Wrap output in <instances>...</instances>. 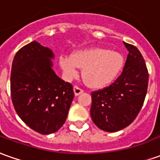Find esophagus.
Listing matches in <instances>:
<instances>
[{"mask_svg": "<svg viewBox=\"0 0 160 160\" xmlns=\"http://www.w3.org/2000/svg\"><path fill=\"white\" fill-rule=\"evenodd\" d=\"M73 92H74V94L77 96V95H79V94H80L81 93H83V89H81L80 88H79V87L75 86V87L73 88Z\"/></svg>", "mask_w": 160, "mask_h": 160, "instance_id": "obj_1", "label": "esophagus"}]
</instances>
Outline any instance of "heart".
Returning <instances> with one entry per match:
<instances>
[{
  "label": "heart",
  "instance_id": "1",
  "mask_svg": "<svg viewBox=\"0 0 160 160\" xmlns=\"http://www.w3.org/2000/svg\"><path fill=\"white\" fill-rule=\"evenodd\" d=\"M59 65L67 79L78 76L79 68H83L82 75L88 86L101 88L116 80L123 66L120 53L108 49L94 48L79 50L70 56L59 58Z\"/></svg>",
  "mask_w": 160,
  "mask_h": 160
}]
</instances>
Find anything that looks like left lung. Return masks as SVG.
Wrapping results in <instances>:
<instances>
[{
    "instance_id": "1",
    "label": "left lung",
    "mask_w": 160,
    "mask_h": 160,
    "mask_svg": "<svg viewBox=\"0 0 160 160\" xmlns=\"http://www.w3.org/2000/svg\"><path fill=\"white\" fill-rule=\"evenodd\" d=\"M123 44L129 54L121 75L110 86L92 93V120L108 132L130 125L141 110L147 93L149 74L144 58L136 46Z\"/></svg>"
}]
</instances>
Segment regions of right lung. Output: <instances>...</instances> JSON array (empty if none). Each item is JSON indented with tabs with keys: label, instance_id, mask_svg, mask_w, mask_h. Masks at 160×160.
<instances>
[{
	"label": "right lung",
	"instance_id": "1",
	"mask_svg": "<svg viewBox=\"0 0 160 160\" xmlns=\"http://www.w3.org/2000/svg\"><path fill=\"white\" fill-rule=\"evenodd\" d=\"M51 49L33 41L14 58L10 92L17 115L40 134L54 133L65 123L74 97L72 86L53 71Z\"/></svg>",
	"mask_w": 160,
	"mask_h": 160
}]
</instances>
